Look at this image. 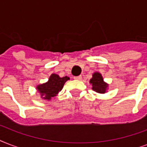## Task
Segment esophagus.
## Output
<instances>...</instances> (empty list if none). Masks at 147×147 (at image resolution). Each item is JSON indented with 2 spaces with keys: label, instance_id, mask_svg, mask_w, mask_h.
<instances>
[{
  "label": "esophagus",
  "instance_id": "esophagus-1",
  "mask_svg": "<svg viewBox=\"0 0 147 147\" xmlns=\"http://www.w3.org/2000/svg\"><path fill=\"white\" fill-rule=\"evenodd\" d=\"M82 76H75V77H74V79H76V80H82Z\"/></svg>",
  "mask_w": 147,
  "mask_h": 147
}]
</instances>
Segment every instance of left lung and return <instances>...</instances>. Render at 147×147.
I'll return each instance as SVG.
<instances>
[{
  "label": "left lung",
  "mask_w": 147,
  "mask_h": 147,
  "mask_svg": "<svg viewBox=\"0 0 147 147\" xmlns=\"http://www.w3.org/2000/svg\"><path fill=\"white\" fill-rule=\"evenodd\" d=\"M92 86V90L99 94H105L107 92L109 85L104 81L103 76L100 72L95 71L92 75V78L89 81Z\"/></svg>",
  "instance_id": "1"
}]
</instances>
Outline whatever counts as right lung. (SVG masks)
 <instances>
[{
	"instance_id": "add662e5",
	"label": "right lung",
	"mask_w": 147,
	"mask_h": 147,
	"mask_svg": "<svg viewBox=\"0 0 147 147\" xmlns=\"http://www.w3.org/2000/svg\"><path fill=\"white\" fill-rule=\"evenodd\" d=\"M70 78L68 76L59 77L57 74L53 73L49 76V80L43 84H40L36 86V90L40 94V97L43 100H50L51 99L62 91L65 83Z\"/></svg>"
}]
</instances>
